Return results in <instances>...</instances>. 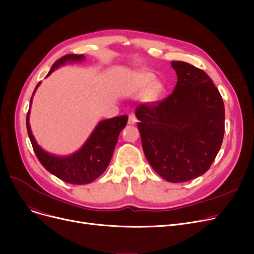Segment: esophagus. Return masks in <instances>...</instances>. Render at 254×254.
<instances>
[{
	"mask_svg": "<svg viewBox=\"0 0 254 254\" xmlns=\"http://www.w3.org/2000/svg\"><path fill=\"white\" fill-rule=\"evenodd\" d=\"M137 122H138V119H137V117L135 116V114L130 113V114L128 115L127 124H128V125H131V126H134V125H136V124H137Z\"/></svg>",
	"mask_w": 254,
	"mask_h": 254,
	"instance_id": "1",
	"label": "esophagus"
}]
</instances>
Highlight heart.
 <instances>
[{
    "label": "heart",
    "instance_id": "heart-1",
    "mask_svg": "<svg viewBox=\"0 0 254 254\" xmlns=\"http://www.w3.org/2000/svg\"><path fill=\"white\" fill-rule=\"evenodd\" d=\"M154 76L150 73H141L136 76L135 79V84L136 87L139 89H145L152 86L149 88V98L150 100H156L159 96L162 95L164 91V85L159 82H154Z\"/></svg>",
    "mask_w": 254,
    "mask_h": 254
}]
</instances>
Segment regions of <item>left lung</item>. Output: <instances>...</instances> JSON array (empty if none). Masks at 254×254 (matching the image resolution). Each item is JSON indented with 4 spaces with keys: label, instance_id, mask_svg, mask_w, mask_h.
Returning <instances> with one entry per match:
<instances>
[{
    "label": "left lung",
    "instance_id": "obj_1",
    "mask_svg": "<svg viewBox=\"0 0 254 254\" xmlns=\"http://www.w3.org/2000/svg\"><path fill=\"white\" fill-rule=\"evenodd\" d=\"M177 84L155 105L136 107L144 154L157 174L173 183L197 178L221 147L224 105L211 78L184 62H172Z\"/></svg>",
    "mask_w": 254,
    "mask_h": 254
}]
</instances>
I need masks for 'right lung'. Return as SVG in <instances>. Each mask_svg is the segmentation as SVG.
Here are the masks:
<instances>
[{
    "instance_id": "1",
    "label": "right lung",
    "mask_w": 254,
    "mask_h": 254,
    "mask_svg": "<svg viewBox=\"0 0 254 254\" xmlns=\"http://www.w3.org/2000/svg\"><path fill=\"white\" fill-rule=\"evenodd\" d=\"M84 59L85 57L82 55H66L53 64L46 77L62 65L69 63H80ZM40 84L41 81L33 92L30 105H32L33 97ZM30 111L31 108L26 115V128L39 162L52 175L71 184H87L103 174L109 166L120 131L127 123V115L101 120L81 148L69 155H56L45 151L37 143L30 126Z\"/></svg>"
}]
</instances>
